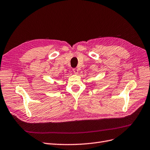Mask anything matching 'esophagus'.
<instances>
[{
    "instance_id": "esophagus-1",
    "label": "esophagus",
    "mask_w": 150,
    "mask_h": 150,
    "mask_svg": "<svg viewBox=\"0 0 150 150\" xmlns=\"http://www.w3.org/2000/svg\"><path fill=\"white\" fill-rule=\"evenodd\" d=\"M73 71H74L75 74H78L79 70L77 69V68H74V69H73Z\"/></svg>"
}]
</instances>
